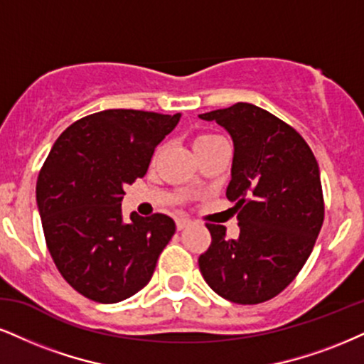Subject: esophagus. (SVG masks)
Here are the masks:
<instances>
[{"instance_id":"34e87169","label":"esophagus","mask_w":364,"mask_h":364,"mask_svg":"<svg viewBox=\"0 0 364 364\" xmlns=\"http://www.w3.org/2000/svg\"><path fill=\"white\" fill-rule=\"evenodd\" d=\"M191 224H192L191 219H187V218H178V219H177V230H178V231L186 230V228H189Z\"/></svg>"}]
</instances>
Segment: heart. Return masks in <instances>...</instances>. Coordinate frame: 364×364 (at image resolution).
<instances>
[{"label": "heart", "mask_w": 364, "mask_h": 364, "mask_svg": "<svg viewBox=\"0 0 364 364\" xmlns=\"http://www.w3.org/2000/svg\"><path fill=\"white\" fill-rule=\"evenodd\" d=\"M221 136H218V134H209V133H204V134H197L194 138V150L196 148H203L205 145H209V143L219 140Z\"/></svg>", "instance_id": "heart-1"}]
</instances>
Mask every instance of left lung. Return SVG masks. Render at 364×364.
Segmentation results:
<instances>
[{"instance_id":"1","label":"left lung","mask_w":364,"mask_h":364,"mask_svg":"<svg viewBox=\"0 0 364 364\" xmlns=\"http://www.w3.org/2000/svg\"><path fill=\"white\" fill-rule=\"evenodd\" d=\"M231 134V181L240 236L205 224L210 246L199 257L208 285L243 306L270 300L299 275L324 221V197L316 156L285 121L250 102L199 114Z\"/></svg>"}]
</instances>
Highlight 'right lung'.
<instances>
[{
    "instance_id": "1",
    "label": "right lung",
    "mask_w": 364,
    "mask_h": 364,
    "mask_svg": "<svg viewBox=\"0 0 364 364\" xmlns=\"http://www.w3.org/2000/svg\"><path fill=\"white\" fill-rule=\"evenodd\" d=\"M178 119L138 109L89 114L57 138L40 170L47 248L67 284L94 302L116 304L141 290L172 240V218L132 213L124 223L121 200Z\"/></svg>"
}]
</instances>
